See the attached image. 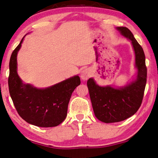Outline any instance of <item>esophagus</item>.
<instances>
[{
    "instance_id": "1",
    "label": "esophagus",
    "mask_w": 158,
    "mask_h": 158,
    "mask_svg": "<svg viewBox=\"0 0 158 158\" xmlns=\"http://www.w3.org/2000/svg\"><path fill=\"white\" fill-rule=\"evenodd\" d=\"M90 76H91V71L89 69H85L83 70L81 73V78L83 80H87L88 79Z\"/></svg>"
}]
</instances>
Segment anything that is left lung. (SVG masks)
<instances>
[{"mask_svg":"<svg viewBox=\"0 0 158 158\" xmlns=\"http://www.w3.org/2000/svg\"><path fill=\"white\" fill-rule=\"evenodd\" d=\"M117 29L132 43L138 74L135 81L118 89L110 86H99L94 79H88L87 85L95 116L107 123L123 121L136 113L141 105L147 82V70L142 47L128 28L117 27Z\"/></svg>","mask_w":158,"mask_h":158,"instance_id":"1","label":"left lung"}]
</instances>
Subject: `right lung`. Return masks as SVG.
I'll use <instances>...</instances> for the list:
<instances>
[{
    "mask_svg": "<svg viewBox=\"0 0 158 158\" xmlns=\"http://www.w3.org/2000/svg\"><path fill=\"white\" fill-rule=\"evenodd\" d=\"M25 36L10 58V96L19 116L26 122L43 127L57 126L65 119L72 93L81 80L79 76H74L45 89L23 84L17 73V55Z\"/></svg>",
    "mask_w": 158,
    "mask_h": 158,
    "instance_id": "obj_1",
    "label": "right lung"
}]
</instances>
